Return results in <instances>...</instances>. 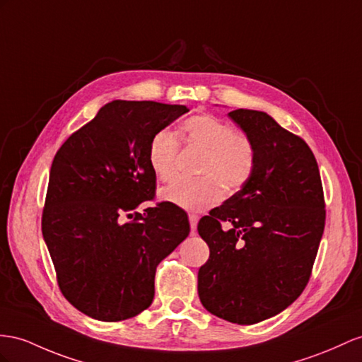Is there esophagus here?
<instances>
[{"mask_svg":"<svg viewBox=\"0 0 362 362\" xmlns=\"http://www.w3.org/2000/svg\"><path fill=\"white\" fill-rule=\"evenodd\" d=\"M189 225H191V233L196 234V229H197V221H199V217L196 214H189Z\"/></svg>","mask_w":362,"mask_h":362,"instance_id":"1","label":"esophagus"}]
</instances>
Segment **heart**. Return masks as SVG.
I'll list each match as a JSON object with an SVG mask.
<instances>
[{"label":"heart","mask_w":362,"mask_h":362,"mask_svg":"<svg viewBox=\"0 0 362 362\" xmlns=\"http://www.w3.org/2000/svg\"><path fill=\"white\" fill-rule=\"evenodd\" d=\"M182 139L187 146L203 151L200 162L203 177L174 182L160 192L165 202L199 212L217 205L223 197L221 186L233 194L251 180L257 162L255 145L225 120L211 115L192 116L183 120ZM179 148V139L170 129H160L151 137L148 162L157 179L170 182L175 177Z\"/></svg>","instance_id":"1"}]
</instances>
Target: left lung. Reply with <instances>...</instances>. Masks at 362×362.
Masks as SVG:
<instances>
[{
    "mask_svg": "<svg viewBox=\"0 0 362 362\" xmlns=\"http://www.w3.org/2000/svg\"><path fill=\"white\" fill-rule=\"evenodd\" d=\"M228 116L255 145L251 180L202 217L209 246L199 269V296L208 312L235 324L275 317L309 281L326 209L318 163L309 145L264 111Z\"/></svg>",
    "mask_w": 362,
    "mask_h": 362,
    "instance_id": "1",
    "label": "left lung"
}]
</instances>
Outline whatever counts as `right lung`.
<instances>
[{"mask_svg": "<svg viewBox=\"0 0 362 362\" xmlns=\"http://www.w3.org/2000/svg\"><path fill=\"white\" fill-rule=\"evenodd\" d=\"M188 111L111 100L54 156L42 237L62 295L91 318L122 321L150 308L157 264L189 234L187 212L170 202L134 212L156 192L151 137Z\"/></svg>", "mask_w": 362, "mask_h": 362, "instance_id": "add662e5", "label": "right lung"}]
</instances>
